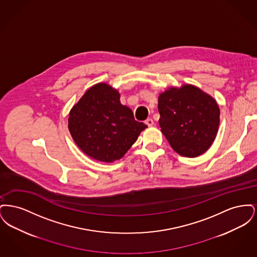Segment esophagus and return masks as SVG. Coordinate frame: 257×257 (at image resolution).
Segmentation results:
<instances>
[{
	"label": "esophagus",
	"mask_w": 257,
	"mask_h": 257,
	"mask_svg": "<svg viewBox=\"0 0 257 257\" xmlns=\"http://www.w3.org/2000/svg\"><path fill=\"white\" fill-rule=\"evenodd\" d=\"M146 124H147L148 127H151V126L154 125V121L151 118H147V120H146Z\"/></svg>",
	"instance_id": "esophagus-1"
}]
</instances>
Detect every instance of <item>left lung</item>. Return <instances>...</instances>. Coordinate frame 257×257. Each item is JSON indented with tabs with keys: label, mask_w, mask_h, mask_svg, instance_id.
<instances>
[{
	"label": "left lung",
	"mask_w": 257,
	"mask_h": 257,
	"mask_svg": "<svg viewBox=\"0 0 257 257\" xmlns=\"http://www.w3.org/2000/svg\"><path fill=\"white\" fill-rule=\"evenodd\" d=\"M161 131L179 155L195 158L214 143L219 130L217 101L197 86H171L158 97Z\"/></svg>",
	"instance_id": "8db88e82"
}]
</instances>
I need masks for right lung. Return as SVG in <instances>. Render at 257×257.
Returning <instances> with one entry per match:
<instances>
[{
  "label": "right lung",
  "instance_id": "add662e5",
  "mask_svg": "<svg viewBox=\"0 0 257 257\" xmlns=\"http://www.w3.org/2000/svg\"><path fill=\"white\" fill-rule=\"evenodd\" d=\"M147 126L136 121L132 110L120 103L117 89L106 83L89 87L74 105L68 129L75 144L92 159H121Z\"/></svg>",
  "mask_w": 257,
  "mask_h": 257
}]
</instances>
